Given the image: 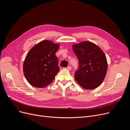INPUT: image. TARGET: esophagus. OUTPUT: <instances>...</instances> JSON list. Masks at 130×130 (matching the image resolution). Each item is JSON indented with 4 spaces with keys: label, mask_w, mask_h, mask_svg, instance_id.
Listing matches in <instances>:
<instances>
[{
    "label": "esophagus",
    "mask_w": 130,
    "mask_h": 130,
    "mask_svg": "<svg viewBox=\"0 0 130 130\" xmlns=\"http://www.w3.org/2000/svg\"><path fill=\"white\" fill-rule=\"evenodd\" d=\"M67 68L68 70H71V66H68Z\"/></svg>",
    "instance_id": "34e87169"
}]
</instances>
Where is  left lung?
<instances>
[{"mask_svg": "<svg viewBox=\"0 0 130 130\" xmlns=\"http://www.w3.org/2000/svg\"><path fill=\"white\" fill-rule=\"evenodd\" d=\"M78 59L79 68L76 71V82L85 89H93L103 83L107 70V62L102 49L89 41L72 45Z\"/></svg>", "mask_w": 130, "mask_h": 130, "instance_id": "left-lung-1", "label": "left lung"}]
</instances>
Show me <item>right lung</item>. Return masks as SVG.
I'll list each match as a JSON object with an SVG mask.
<instances>
[{
  "label": "right lung",
  "instance_id": "right-lung-1",
  "mask_svg": "<svg viewBox=\"0 0 130 130\" xmlns=\"http://www.w3.org/2000/svg\"><path fill=\"white\" fill-rule=\"evenodd\" d=\"M59 45L44 40L34 46L27 54L23 72L27 82L35 87L43 88L51 83L60 70L55 53Z\"/></svg>",
  "mask_w": 130,
  "mask_h": 130
}]
</instances>
